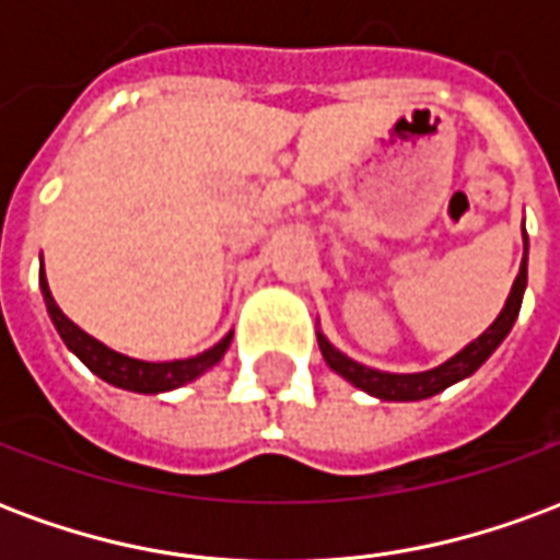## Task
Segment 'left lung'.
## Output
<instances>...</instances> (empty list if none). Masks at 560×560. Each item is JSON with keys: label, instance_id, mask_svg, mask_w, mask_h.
Here are the masks:
<instances>
[{"label": "left lung", "instance_id": "left-lung-1", "mask_svg": "<svg viewBox=\"0 0 560 560\" xmlns=\"http://www.w3.org/2000/svg\"><path fill=\"white\" fill-rule=\"evenodd\" d=\"M525 288H528V236H525V257H522V267H518V276L510 288V296H506L501 315L494 317V324L482 336L465 345L456 357H450L446 363L434 365L429 372H413V375H396V372H381V369H369V365L357 363L351 357H345L339 348H332L324 332H317V345H320V353L327 365L341 375L345 381H351L353 387H360L369 396L384 401H420L429 399V396H438L441 389L453 387L458 381L470 377L477 369H480L489 357L494 353V348L510 336V329L516 324L518 308H522V296H525Z\"/></svg>", "mask_w": 560, "mask_h": 560}]
</instances>
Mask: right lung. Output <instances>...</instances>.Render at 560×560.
Segmentation results:
<instances>
[{
    "mask_svg": "<svg viewBox=\"0 0 560 560\" xmlns=\"http://www.w3.org/2000/svg\"><path fill=\"white\" fill-rule=\"evenodd\" d=\"M38 284H42L44 303H47V315L54 320L56 332H59L62 341L68 345V351L78 353L80 363L86 365L92 375H98L102 381H107V384H114V387L119 389L155 396V393H167V389L183 387V384H191L195 377L209 372V369L224 357V351L231 348L233 332H228L219 345H212L209 351L197 353V357H188V360H173V363H147V360H135V357H126V353L107 348L104 341L92 339L90 332H83L74 320H68V317L62 315V308L56 305L54 293H50L47 276H44V260Z\"/></svg>",
    "mask_w": 560,
    "mask_h": 560,
    "instance_id": "1",
    "label": "right lung"
}]
</instances>
